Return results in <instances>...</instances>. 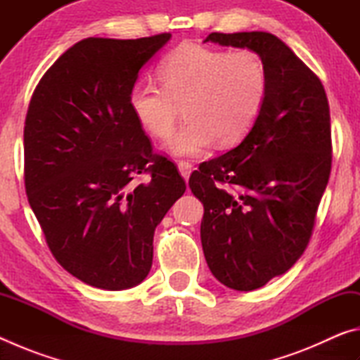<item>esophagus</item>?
<instances>
[{
	"label": "esophagus",
	"instance_id": "1",
	"mask_svg": "<svg viewBox=\"0 0 360 360\" xmlns=\"http://www.w3.org/2000/svg\"><path fill=\"white\" fill-rule=\"evenodd\" d=\"M178 169H179V173H181L182 178H184V179H188V176H191L193 167H192V163H191V162L179 160V162H178Z\"/></svg>",
	"mask_w": 360,
	"mask_h": 360
}]
</instances>
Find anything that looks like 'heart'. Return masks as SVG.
Here are the masks:
<instances>
[{
	"instance_id": "obj_1",
	"label": "heart",
	"mask_w": 360,
	"mask_h": 360,
	"mask_svg": "<svg viewBox=\"0 0 360 360\" xmlns=\"http://www.w3.org/2000/svg\"><path fill=\"white\" fill-rule=\"evenodd\" d=\"M162 85L138 82L129 105L138 124L154 138L172 133L182 111L186 120L167 148L197 155L216 141L233 148L257 124L268 96L266 65L252 51H222L186 42L158 65Z\"/></svg>"
}]
</instances>
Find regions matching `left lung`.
Wrapping results in <instances>:
<instances>
[{
	"label": "left lung",
	"mask_w": 360,
	"mask_h": 360,
	"mask_svg": "<svg viewBox=\"0 0 360 360\" xmlns=\"http://www.w3.org/2000/svg\"><path fill=\"white\" fill-rule=\"evenodd\" d=\"M208 41L251 49L268 71L254 129L188 179L205 206L211 273L230 289L254 290L288 271L311 238L332 169L330 109L321 79L275 34L211 33Z\"/></svg>",
	"instance_id": "left-lung-1"
}]
</instances>
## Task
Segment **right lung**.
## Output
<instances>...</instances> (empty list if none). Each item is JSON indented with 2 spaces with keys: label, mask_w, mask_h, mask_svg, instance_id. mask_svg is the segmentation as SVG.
<instances>
[{
  "label": "right lung",
  "mask_w": 360,
  "mask_h": 360,
  "mask_svg": "<svg viewBox=\"0 0 360 360\" xmlns=\"http://www.w3.org/2000/svg\"><path fill=\"white\" fill-rule=\"evenodd\" d=\"M169 33L76 42L36 85L23 129L28 203L56 260L94 288H133L186 181L154 152L129 95ZM149 174L148 183H138Z\"/></svg>",
  "instance_id": "right-lung-1"
}]
</instances>
